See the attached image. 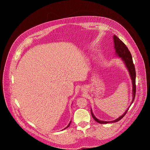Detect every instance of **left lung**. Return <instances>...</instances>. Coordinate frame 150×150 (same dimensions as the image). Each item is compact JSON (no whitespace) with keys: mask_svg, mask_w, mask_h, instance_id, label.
Wrapping results in <instances>:
<instances>
[{"mask_svg":"<svg viewBox=\"0 0 150 150\" xmlns=\"http://www.w3.org/2000/svg\"><path fill=\"white\" fill-rule=\"evenodd\" d=\"M114 39V49L115 50V54L117 57L119 58L122 59V61L123 62V63L125 65V67H127L129 76L131 77V79L132 80V101L131 103L130 106L132 105L133 103L134 100L135 98V96H136V70H135V67L134 65L133 64V61H132V58L131 56V54L130 52L129 51L128 49L127 48V47L126 46V45L120 40V39L118 38L117 36L114 35L113 36ZM130 106L128 107V108L126 110V111L119 118H117V119L112 120V121H103V120H100L98 119L96 117V116L93 115V112L92 111V109H91V112L92 116L93 117V119L95 120L97 122L101 123V124H103V123H114L117 122L118 121H119L121 120L122 118L125 115V114H127L128 110L129 109Z\"/></svg>","mask_w":150,"mask_h":150,"instance_id":"left-lung-1","label":"left lung"}]
</instances>
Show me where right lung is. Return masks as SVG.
<instances>
[{"instance_id": "1", "label": "right lung", "mask_w": 150, "mask_h": 150, "mask_svg": "<svg viewBox=\"0 0 150 150\" xmlns=\"http://www.w3.org/2000/svg\"><path fill=\"white\" fill-rule=\"evenodd\" d=\"M70 123H71V121H70V123H69V125H67V127H66V128H64V129H66V128H68V127H69V126H70Z\"/></svg>"}]
</instances>
